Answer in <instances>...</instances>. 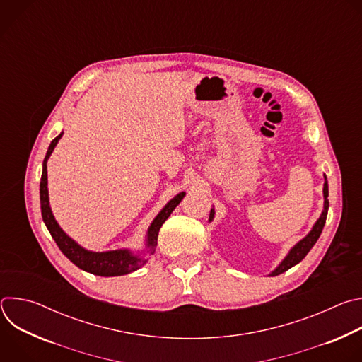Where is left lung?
I'll return each instance as SVG.
<instances>
[{
    "instance_id": "1",
    "label": "left lung",
    "mask_w": 362,
    "mask_h": 362,
    "mask_svg": "<svg viewBox=\"0 0 362 362\" xmlns=\"http://www.w3.org/2000/svg\"><path fill=\"white\" fill-rule=\"evenodd\" d=\"M324 211L320 216V219L317 221V223L314 225L313 230L309 232L302 240H299L291 250L289 253L286 255L285 259L281 262V265L271 274V276H276V275H281L284 272H286L289 268L295 267L296 264H299L303 257L306 256V253L313 249V246L317 243L318 238L321 236V232L324 229V225H325V221H327V215H328V208H329V202H328V182H327V176H325V183H324ZM214 215H215V211L211 209V216H209V221L214 219Z\"/></svg>"
}]
</instances>
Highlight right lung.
<instances>
[{"label":"right lung","instance_id":"1","mask_svg":"<svg viewBox=\"0 0 362 362\" xmlns=\"http://www.w3.org/2000/svg\"><path fill=\"white\" fill-rule=\"evenodd\" d=\"M63 133H60L53 141H51L47 154L44 158L42 163V175H41V182H40V202H41V215L42 221L48 229V232L53 236L56 240L57 246L60 250L69 257V259L78 267L80 269L90 272L93 275L98 276H120V275H127L130 272L137 271L146 264V259H143L141 256L133 255L127 249H120V250H109V252H90L81 247L78 243H76L71 238H69L63 229L59 226L56 222L53 212H51L49 203H48V189H47V160L49 158V154L53 153L56 144L59 143L60 137ZM185 192L179 193L175 196L162 212L154 218L151 222L148 232H147V247L150 253H154V247L158 245V235L165 223V221L170 216V214L175 211L176 206L180 203V200L185 197Z\"/></svg>","mask_w":362,"mask_h":362}]
</instances>
